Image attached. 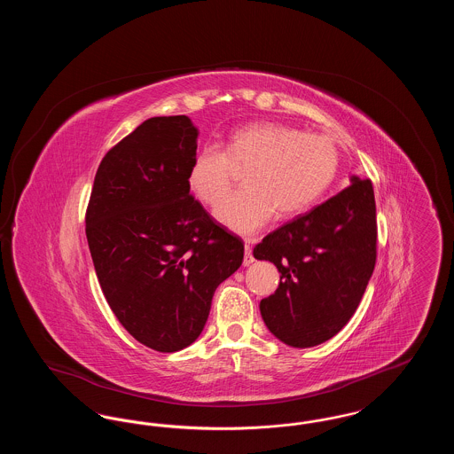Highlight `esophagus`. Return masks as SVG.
<instances>
[{"mask_svg": "<svg viewBox=\"0 0 454 454\" xmlns=\"http://www.w3.org/2000/svg\"><path fill=\"white\" fill-rule=\"evenodd\" d=\"M254 263V255H252V247L248 241H245V257H243V265H250Z\"/></svg>", "mask_w": 454, "mask_h": 454, "instance_id": "34e87169", "label": "esophagus"}]
</instances>
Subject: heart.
Returning <instances> with one entry per match:
<instances>
[{
	"mask_svg": "<svg viewBox=\"0 0 454 454\" xmlns=\"http://www.w3.org/2000/svg\"><path fill=\"white\" fill-rule=\"evenodd\" d=\"M246 189L225 198L236 168ZM339 170L337 146L322 134L257 122L235 130L226 150L204 146L192 160L189 184L199 199L217 206L221 224L239 235L263 228L278 211L291 217L315 204Z\"/></svg>",
	"mask_w": 454,
	"mask_h": 454,
	"instance_id": "1",
	"label": "heart"
}]
</instances>
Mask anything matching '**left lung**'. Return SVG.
Returning <instances> with one entry per match:
<instances>
[{
    "label": "left lung",
    "mask_w": 454,
    "mask_h": 454,
    "mask_svg": "<svg viewBox=\"0 0 454 454\" xmlns=\"http://www.w3.org/2000/svg\"><path fill=\"white\" fill-rule=\"evenodd\" d=\"M352 184L309 213L269 233L254 257L281 272L260 301L267 328L284 344L313 347L337 335L356 313L376 265L378 223L371 180Z\"/></svg>",
    "instance_id": "obj_1"
}]
</instances>
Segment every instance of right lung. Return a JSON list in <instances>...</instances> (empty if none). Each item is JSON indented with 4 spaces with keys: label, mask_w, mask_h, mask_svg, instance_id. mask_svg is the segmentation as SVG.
<instances>
[{
    "label": "right lung",
    "mask_w": 454,
    "mask_h": 454,
    "mask_svg": "<svg viewBox=\"0 0 454 454\" xmlns=\"http://www.w3.org/2000/svg\"><path fill=\"white\" fill-rule=\"evenodd\" d=\"M197 129L152 117L108 150L88 200L87 239L110 309L158 352L191 346L217 286L243 262L241 238L191 194Z\"/></svg>",
    "instance_id": "obj_1"
}]
</instances>
